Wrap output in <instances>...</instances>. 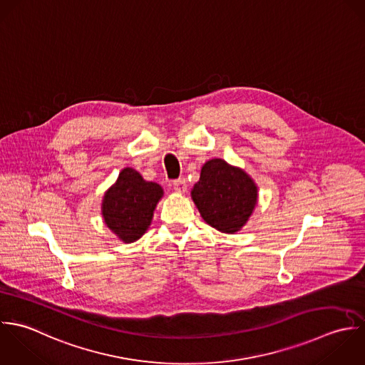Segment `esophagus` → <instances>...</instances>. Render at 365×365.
<instances>
[{"instance_id":"1","label":"esophagus","mask_w":365,"mask_h":365,"mask_svg":"<svg viewBox=\"0 0 365 365\" xmlns=\"http://www.w3.org/2000/svg\"><path fill=\"white\" fill-rule=\"evenodd\" d=\"M186 189H187V183L185 179H178L173 182V190L176 193H185Z\"/></svg>"}]
</instances>
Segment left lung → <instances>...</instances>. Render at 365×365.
Listing matches in <instances>:
<instances>
[{"label": "left lung", "mask_w": 365, "mask_h": 365, "mask_svg": "<svg viewBox=\"0 0 365 365\" xmlns=\"http://www.w3.org/2000/svg\"><path fill=\"white\" fill-rule=\"evenodd\" d=\"M190 196L209 225L234 234L251 217L258 203V186L244 169L215 158L202 166Z\"/></svg>", "instance_id": "obj_1"}]
</instances>
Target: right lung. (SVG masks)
Here are the masks:
<instances>
[{
  "label": "right lung",
  "mask_w": 365,
  "mask_h": 365,
  "mask_svg": "<svg viewBox=\"0 0 365 365\" xmlns=\"http://www.w3.org/2000/svg\"><path fill=\"white\" fill-rule=\"evenodd\" d=\"M162 196L163 189L158 183L148 182L133 168H124L104 193L103 220L118 240L131 244L145 234Z\"/></svg>",
  "instance_id": "right-lung-1"
}]
</instances>
